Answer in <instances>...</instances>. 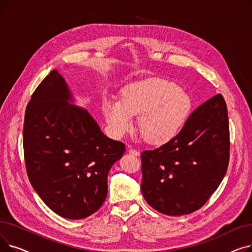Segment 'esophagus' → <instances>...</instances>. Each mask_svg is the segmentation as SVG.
I'll list each match as a JSON object with an SVG mask.
<instances>
[{"instance_id": "esophagus-1", "label": "esophagus", "mask_w": 252, "mask_h": 252, "mask_svg": "<svg viewBox=\"0 0 252 252\" xmlns=\"http://www.w3.org/2000/svg\"><path fill=\"white\" fill-rule=\"evenodd\" d=\"M128 153L131 154V155H134V156H139L140 155V152L138 150L134 149V148H129L128 149Z\"/></svg>"}]
</instances>
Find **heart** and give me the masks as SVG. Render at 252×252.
I'll use <instances>...</instances> for the list:
<instances>
[{"mask_svg":"<svg viewBox=\"0 0 252 252\" xmlns=\"http://www.w3.org/2000/svg\"><path fill=\"white\" fill-rule=\"evenodd\" d=\"M192 101L176 84L161 78H149L125 87L119 101L103 102V114L111 133L123 137L133 128V116H138V128L150 143L160 144L174 138L189 117Z\"/></svg>","mask_w":252,"mask_h":252,"instance_id":"obj_1","label":"heart"}]
</instances>
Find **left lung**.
<instances>
[{"mask_svg":"<svg viewBox=\"0 0 252 252\" xmlns=\"http://www.w3.org/2000/svg\"><path fill=\"white\" fill-rule=\"evenodd\" d=\"M145 200L167 216L201 208L220 186L230 159L227 104L217 94L189 115L179 134L141 154Z\"/></svg>","mask_w":252,"mask_h":252,"instance_id":"8db88e82","label":"left lung"}]
</instances>
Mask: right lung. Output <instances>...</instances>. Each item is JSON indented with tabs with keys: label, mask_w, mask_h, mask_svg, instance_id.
Listing matches in <instances>:
<instances>
[{
	"label": "right lung",
	"mask_w": 252,
	"mask_h": 252,
	"mask_svg": "<svg viewBox=\"0 0 252 252\" xmlns=\"http://www.w3.org/2000/svg\"><path fill=\"white\" fill-rule=\"evenodd\" d=\"M68 100L64 78L51 71L26 106L23 151L30 182L43 201L62 218L81 220L105 201L108 173L126 145L106 137Z\"/></svg>",
	"instance_id": "add662e5"
}]
</instances>
